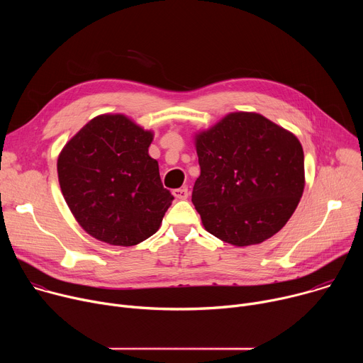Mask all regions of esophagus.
Returning a JSON list of instances; mask_svg holds the SVG:
<instances>
[{"label": "esophagus", "instance_id": "1", "mask_svg": "<svg viewBox=\"0 0 363 363\" xmlns=\"http://www.w3.org/2000/svg\"><path fill=\"white\" fill-rule=\"evenodd\" d=\"M172 194H174V196H175L177 199H186V198H188V188L184 186V188L174 189Z\"/></svg>", "mask_w": 363, "mask_h": 363}]
</instances>
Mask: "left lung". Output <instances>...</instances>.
I'll return each instance as SVG.
<instances>
[{
    "mask_svg": "<svg viewBox=\"0 0 363 363\" xmlns=\"http://www.w3.org/2000/svg\"><path fill=\"white\" fill-rule=\"evenodd\" d=\"M201 175L192 203L205 230L245 247L279 233L304 189L298 139L260 113L233 112L195 133Z\"/></svg>",
    "mask_w": 363,
    "mask_h": 363,
    "instance_id": "1",
    "label": "left lung"
}]
</instances>
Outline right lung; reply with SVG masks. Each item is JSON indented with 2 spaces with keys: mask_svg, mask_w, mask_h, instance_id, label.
I'll return each instance as SVG.
<instances>
[{
  "mask_svg": "<svg viewBox=\"0 0 363 363\" xmlns=\"http://www.w3.org/2000/svg\"><path fill=\"white\" fill-rule=\"evenodd\" d=\"M153 132L122 113L87 122L62 149L57 174L80 227L111 245H136L157 233L174 196L158 161L149 157Z\"/></svg>",
  "mask_w": 363,
  "mask_h": 363,
  "instance_id": "obj_1",
  "label": "right lung"
}]
</instances>
